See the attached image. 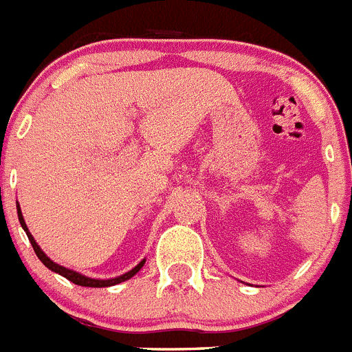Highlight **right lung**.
<instances>
[{
  "instance_id": "1",
  "label": "right lung",
  "mask_w": 352,
  "mask_h": 352,
  "mask_svg": "<svg viewBox=\"0 0 352 352\" xmlns=\"http://www.w3.org/2000/svg\"><path fill=\"white\" fill-rule=\"evenodd\" d=\"M17 216H19V223L21 227L24 228V232H26V235H28L30 243H32L33 250H35L36 256L41 258L42 264L45 265L47 269H51V271H54V273L62 274L63 278H67V280H70L72 283H76V285H81V287H111V285H117V283H122L125 282V280H129V278H133L134 274L138 273L140 269L143 267V264H145V258H143L142 262H140L136 267H133L131 271H127V273L120 274V276H115V278H108V280H99V278H90V276H85V274L78 273V271H72V269L69 267H63V265L56 264V262H53L51 258H49L47 255H45L44 252H42V248L38 246V243H36L35 239H33V235L30 234L28 227H26V221H24L23 218V212H21V207H19V201H17Z\"/></svg>"
}]
</instances>
